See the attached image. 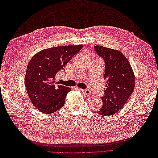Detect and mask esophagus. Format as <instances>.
Instances as JSON below:
<instances>
[{
	"label": "esophagus",
	"mask_w": 158,
	"mask_h": 158,
	"mask_svg": "<svg viewBox=\"0 0 158 158\" xmlns=\"http://www.w3.org/2000/svg\"><path fill=\"white\" fill-rule=\"evenodd\" d=\"M78 89L79 90L82 91V92H83L85 94H86V95H90L91 94V92L89 90H88V89H86V90H82V89H80V88H78Z\"/></svg>",
	"instance_id": "1"
}]
</instances>
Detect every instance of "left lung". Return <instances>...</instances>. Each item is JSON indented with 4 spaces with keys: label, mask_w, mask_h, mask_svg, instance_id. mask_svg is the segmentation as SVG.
I'll return each mask as SVG.
<instances>
[{
    "label": "left lung",
    "mask_w": 158,
    "mask_h": 158,
    "mask_svg": "<svg viewBox=\"0 0 158 158\" xmlns=\"http://www.w3.org/2000/svg\"><path fill=\"white\" fill-rule=\"evenodd\" d=\"M94 50L105 63L104 78L106 79L102 106L98 114L112 115L125 105L134 91V73L128 60L121 52L95 46Z\"/></svg>",
    "instance_id": "1"
}]
</instances>
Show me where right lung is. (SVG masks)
I'll use <instances>...</instances> for the list:
<instances>
[{
    "instance_id": "obj_1",
    "label": "right lung",
    "mask_w": 158,
    "mask_h": 158,
    "mask_svg": "<svg viewBox=\"0 0 158 158\" xmlns=\"http://www.w3.org/2000/svg\"><path fill=\"white\" fill-rule=\"evenodd\" d=\"M82 48V45H69L44 49L30 60L24 84L32 104L41 112L52 114L64 106L71 88L58 85L55 77Z\"/></svg>"
}]
</instances>
